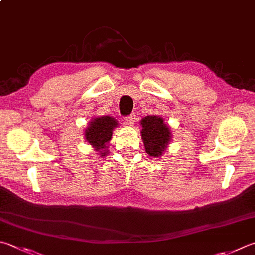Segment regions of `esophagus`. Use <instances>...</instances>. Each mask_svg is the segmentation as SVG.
I'll use <instances>...</instances> for the list:
<instances>
[{
	"label": "esophagus",
	"instance_id": "obj_1",
	"mask_svg": "<svg viewBox=\"0 0 255 255\" xmlns=\"http://www.w3.org/2000/svg\"><path fill=\"white\" fill-rule=\"evenodd\" d=\"M135 114H131V115H128V117H127V118H124V121H126V124H128V127H132V126H134V122H135Z\"/></svg>",
	"mask_w": 255,
	"mask_h": 255
}]
</instances>
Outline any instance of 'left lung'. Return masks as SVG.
<instances>
[{
	"label": "left lung",
	"mask_w": 255,
	"mask_h": 255,
	"mask_svg": "<svg viewBox=\"0 0 255 255\" xmlns=\"http://www.w3.org/2000/svg\"><path fill=\"white\" fill-rule=\"evenodd\" d=\"M141 136L145 151L150 156L160 157L172 141L170 127L158 115H147L141 120Z\"/></svg>",
	"instance_id": "8db88e82"
}]
</instances>
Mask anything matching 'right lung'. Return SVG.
<instances>
[{"label":"right lung","mask_w":255,"mask_h":255,"mask_svg":"<svg viewBox=\"0 0 255 255\" xmlns=\"http://www.w3.org/2000/svg\"><path fill=\"white\" fill-rule=\"evenodd\" d=\"M119 127L117 119L109 115L104 117H95L89 122L88 127L85 128L84 138L93 150L100 156H108L109 145L108 143L111 141L113 129Z\"/></svg>","instance_id":"right-lung-1"}]
</instances>
